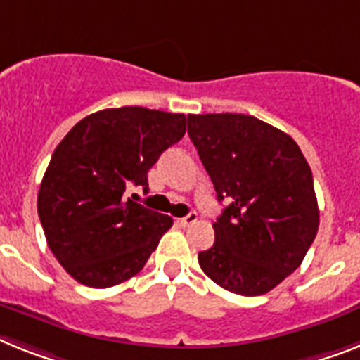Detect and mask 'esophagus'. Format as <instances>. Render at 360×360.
Listing matches in <instances>:
<instances>
[{"label":"esophagus","mask_w":360,"mask_h":360,"mask_svg":"<svg viewBox=\"0 0 360 360\" xmlns=\"http://www.w3.org/2000/svg\"><path fill=\"white\" fill-rule=\"evenodd\" d=\"M198 215L197 212H191V213H187L186 217H182V219H178V224L180 226H189V224H193V222H197Z\"/></svg>","instance_id":"1"}]
</instances>
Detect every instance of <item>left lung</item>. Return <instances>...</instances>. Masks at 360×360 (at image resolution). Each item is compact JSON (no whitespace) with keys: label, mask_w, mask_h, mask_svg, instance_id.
<instances>
[{"label":"left lung","mask_w":360,"mask_h":360,"mask_svg":"<svg viewBox=\"0 0 360 360\" xmlns=\"http://www.w3.org/2000/svg\"><path fill=\"white\" fill-rule=\"evenodd\" d=\"M187 132L217 198L228 202L200 269L230 292H269L302 265L319 231L307 160L289 134L254 115L191 114Z\"/></svg>","instance_id":"obj_1"}]
</instances>
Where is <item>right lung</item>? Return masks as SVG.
I'll use <instances>...</instances> for the list:
<instances>
[{
  "label": "right lung",
  "mask_w": 360,
  "mask_h": 360,
  "mask_svg": "<svg viewBox=\"0 0 360 360\" xmlns=\"http://www.w3.org/2000/svg\"><path fill=\"white\" fill-rule=\"evenodd\" d=\"M184 134V114L123 106L86 115L58 143L41 178L38 217L71 278L106 289L143 269L173 219L124 198V189H147L148 169Z\"/></svg>",
  "instance_id": "add662e5"
}]
</instances>
